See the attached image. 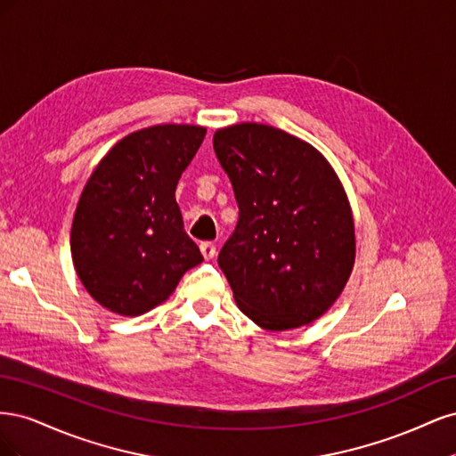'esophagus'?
Returning a JSON list of instances; mask_svg holds the SVG:
<instances>
[{"instance_id": "1", "label": "esophagus", "mask_w": 456, "mask_h": 456, "mask_svg": "<svg viewBox=\"0 0 456 456\" xmlns=\"http://www.w3.org/2000/svg\"><path fill=\"white\" fill-rule=\"evenodd\" d=\"M200 249H201V255H203L205 260H211L216 255V245L211 243V241H203L200 245Z\"/></svg>"}]
</instances>
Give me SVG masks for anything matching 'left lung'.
<instances>
[{
  "label": "left lung",
  "instance_id": "1",
  "mask_svg": "<svg viewBox=\"0 0 456 456\" xmlns=\"http://www.w3.org/2000/svg\"><path fill=\"white\" fill-rule=\"evenodd\" d=\"M215 154L240 218L218 253L240 310L266 330L322 317L355 260L350 201L312 144L262 123L218 129Z\"/></svg>",
  "mask_w": 456,
  "mask_h": 456
}]
</instances>
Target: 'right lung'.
<instances>
[{"instance_id": "1", "label": "right lung", "mask_w": 456, "mask_h": 456, "mask_svg": "<svg viewBox=\"0 0 456 456\" xmlns=\"http://www.w3.org/2000/svg\"><path fill=\"white\" fill-rule=\"evenodd\" d=\"M200 126H154L121 139L81 191L70 233L77 278L101 306L141 315L203 260L175 190L205 139Z\"/></svg>"}]
</instances>
